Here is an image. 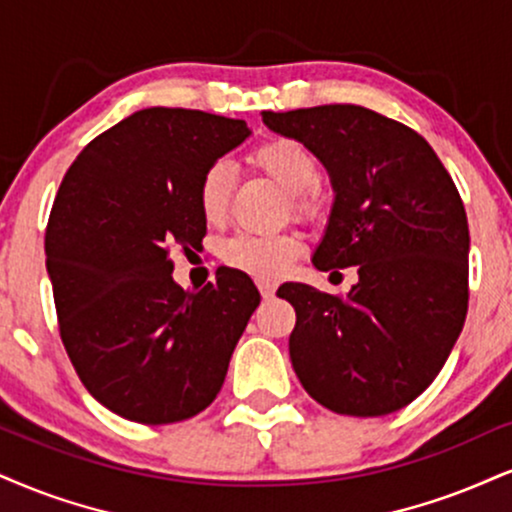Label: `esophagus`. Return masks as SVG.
I'll return each instance as SVG.
<instances>
[{
  "instance_id": "34e87169",
  "label": "esophagus",
  "mask_w": 512,
  "mask_h": 512,
  "mask_svg": "<svg viewBox=\"0 0 512 512\" xmlns=\"http://www.w3.org/2000/svg\"><path fill=\"white\" fill-rule=\"evenodd\" d=\"M256 285H258V292H261L263 299H273V296H275V289H277L275 282H268V280H258Z\"/></svg>"
}]
</instances>
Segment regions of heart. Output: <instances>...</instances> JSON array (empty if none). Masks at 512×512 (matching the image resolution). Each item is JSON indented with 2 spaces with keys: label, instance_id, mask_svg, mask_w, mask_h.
Listing matches in <instances>:
<instances>
[{
  "label": "heart",
  "instance_id": "1",
  "mask_svg": "<svg viewBox=\"0 0 512 512\" xmlns=\"http://www.w3.org/2000/svg\"><path fill=\"white\" fill-rule=\"evenodd\" d=\"M251 166L266 173L289 194V208L299 218H315L323 211V194L315 187L318 180V161L306 144L292 137H273L258 144L249 154ZM232 170L225 161L211 163L199 180V208L208 223H220L230 206ZM301 239L296 235H239L230 237L220 249V256L230 268L246 275L275 280L285 275L289 266L299 258Z\"/></svg>",
  "mask_w": 512,
  "mask_h": 512
}]
</instances>
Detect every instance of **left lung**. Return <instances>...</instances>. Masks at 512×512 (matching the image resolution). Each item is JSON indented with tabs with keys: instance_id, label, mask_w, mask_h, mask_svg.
Returning a JSON list of instances; mask_svg holds the SVG:
<instances>
[{
	"instance_id": "obj_1",
	"label": "left lung",
	"mask_w": 512,
	"mask_h": 512,
	"mask_svg": "<svg viewBox=\"0 0 512 512\" xmlns=\"http://www.w3.org/2000/svg\"><path fill=\"white\" fill-rule=\"evenodd\" d=\"M263 123L306 144L330 173L334 204L313 266H358L346 296L301 282L277 289L296 311V377L339 415L394 413L430 387L463 330V199L425 137L365 106L263 111Z\"/></svg>"
}]
</instances>
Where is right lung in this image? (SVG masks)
<instances>
[{"label": "right lung", "instance_id": "obj_1", "mask_svg": "<svg viewBox=\"0 0 512 512\" xmlns=\"http://www.w3.org/2000/svg\"><path fill=\"white\" fill-rule=\"evenodd\" d=\"M244 121L142 109L80 151L47 237L61 342L85 389L111 413L168 425L211 406L261 294L244 273L185 292L170 249L201 246L199 180L242 144Z\"/></svg>", "mask_w": 512, "mask_h": 512}]
</instances>
